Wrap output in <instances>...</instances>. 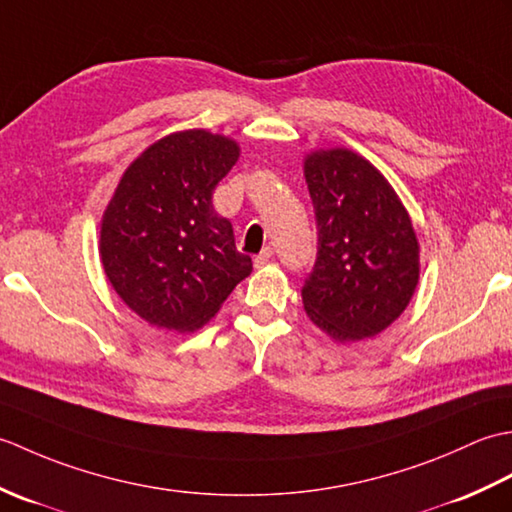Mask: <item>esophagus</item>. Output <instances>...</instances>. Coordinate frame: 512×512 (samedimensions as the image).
<instances>
[{
    "label": "esophagus",
    "instance_id": "34e87169",
    "mask_svg": "<svg viewBox=\"0 0 512 512\" xmlns=\"http://www.w3.org/2000/svg\"><path fill=\"white\" fill-rule=\"evenodd\" d=\"M270 259H273V248L270 246H266L262 253H259L257 257H255V268H262V266H266Z\"/></svg>",
    "mask_w": 512,
    "mask_h": 512
}]
</instances>
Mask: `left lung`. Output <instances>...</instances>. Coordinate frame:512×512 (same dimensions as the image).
<instances>
[{
  "label": "left lung",
  "mask_w": 512,
  "mask_h": 512,
  "mask_svg": "<svg viewBox=\"0 0 512 512\" xmlns=\"http://www.w3.org/2000/svg\"><path fill=\"white\" fill-rule=\"evenodd\" d=\"M303 176L319 231L303 308L334 341L372 339L405 312L418 286L409 213L383 173L350 149L312 151Z\"/></svg>",
  "instance_id": "obj_1"
}]
</instances>
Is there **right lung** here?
Returning a JSON list of instances; mask_svg holds the SVG:
<instances>
[{"label":"right lung","instance_id":"obj_1","mask_svg":"<svg viewBox=\"0 0 512 512\" xmlns=\"http://www.w3.org/2000/svg\"><path fill=\"white\" fill-rule=\"evenodd\" d=\"M237 158L235 140L187 129L149 145L118 182L101 220V262L116 295L149 325L202 328L253 270L213 209Z\"/></svg>","mask_w":512,"mask_h":512}]
</instances>
